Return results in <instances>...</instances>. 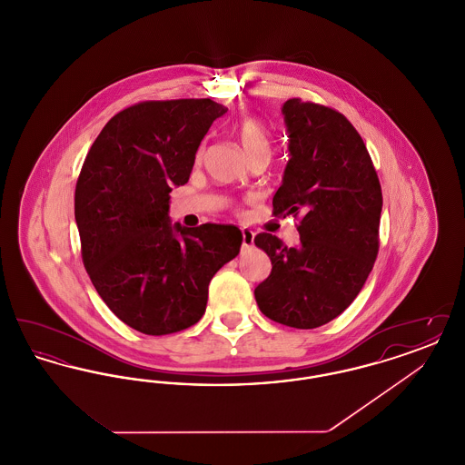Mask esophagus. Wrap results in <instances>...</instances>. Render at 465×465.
<instances>
[{
	"instance_id": "34e87169",
	"label": "esophagus",
	"mask_w": 465,
	"mask_h": 465,
	"mask_svg": "<svg viewBox=\"0 0 465 465\" xmlns=\"http://www.w3.org/2000/svg\"><path fill=\"white\" fill-rule=\"evenodd\" d=\"M242 249H249V247H252L254 245V232L252 230H247V228H242Z\"/></svg>"
}]
</instances>
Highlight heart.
Returning a JSON list of instances; mask_svg holds the SVG:
<instances>
[{
  "instance_id": "1",
  "label": "heart",
  "mask_w": 465,
  "mask_h": 465,
  "mask_svg": "<svg viewBox=\"0 0 465 465\" xmlns=\"http://www.w3.org/2000/svg\"><path fill=\"white\" fill-rule=\"evenodd\" d=\"M237 134L241 139L243 152L249 160L256 156H268L272 153V137L265 124L254 116H247L237 125ZM202 155L200 152L199 156Z\"/></svg>"
}]
</instances>
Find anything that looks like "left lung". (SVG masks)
I'll list each match as a JSON object with an SVG mask.
<instances>
[{"label":"left lung","mask_w":465,"mask_h":465,"mask_svg":"<svg viewBox=\"0 0 465 465\" xmlns=\"http://www.w3.org/2000/svg\"><path fill=\"white\" fill-rule=\"evenodd\" d=\"M282 113L291 158L273 214L300 218V242L288 247L272 233L254 237L272 262L254 296L268 319L313 330L354 302L375 265L381 186L345 114L298 97Z\"/></svg>","instance_id":"obj_1"}]
</instances>
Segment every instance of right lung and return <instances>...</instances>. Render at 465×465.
Segmentation results:
<instances>
[{
    "instance_id": "obj_1",
    "label": "right lung",
    "mask_w": 465,
    "mask_h": 465,
    "mask_svg": "<svg viewBox=\"0 0 465 465\" xmlns=\"http://www.w3.org/2000/svg\"><path fill=\"white\" fill-rule=\"evenodd\" d=\"M228 108L211 99L143 101L97 135L74 190L82 260L103 302L133 330L183 331L205 312L209 282L242 243L237 226L169 222L200 141Z\"/></svg>"
}]
</instances>
